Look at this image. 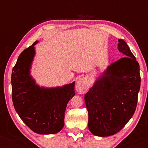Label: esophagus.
Masks as SVG:
<instances>
[{"label": "esophagus", "mask_w": 148, "mask_h": 148, "mask_svg": "<svg viewBox=\"0 0 148 148\" xmlns=\"http://www.w3.org/2000/svg\"><path fill=\"white\" fill-rule=\"evenodd\" d=\"M76 90L79 94H84L88 91V85L87 80L85 78H80L78 79L77 82L76 86H75Z\"/></svg>", "instance_id": "obj_1"}]
</instances>
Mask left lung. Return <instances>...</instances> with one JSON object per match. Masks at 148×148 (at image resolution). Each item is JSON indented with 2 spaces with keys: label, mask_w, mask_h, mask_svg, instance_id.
<instances>
[{
  "label": "left lung",
  "mask_w": 148,
  "mask_h": 148,
  "mask_svg": "<svg viewBox=\"0 0 148 148\" xmlns=\"http://www.w3.org/2000/svg\"><path fill=\"white\" fill-rule=\"evenodd\" d=\"M118 41V49L125 57L113 62L84 97L89 129L96 136L116 134L136 109L141 84L139 64L126 42Z\"/></svg>",
  "instance_id": "1"
}]
</instances>
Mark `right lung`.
I'll use <instances>...</instances> for the list:
<instances>
[{
  "mask_svg": "<svg viewBox=\"0 0 148 148\" xmlns=\"http://www.w3.org/2000/svg\"><path fill=\"white\" fill-rule=\"evenodd\" d=\"M34 43L18 57L11 74L12 100L24 123L39 134H54L64 127L66 104L75 96V82L56 88H40L29 75Z\"/></svg>",
  "mask_w": 148,
  "mask_h": 148,
  "instance_id": "add662e5",
  "label": "right lung"
}]
</instances>
